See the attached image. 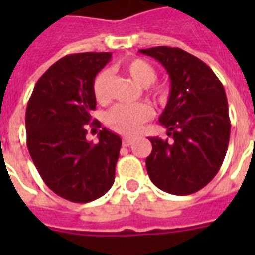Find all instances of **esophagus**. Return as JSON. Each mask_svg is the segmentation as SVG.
<instances>
[{"instance_id":"obj_1","label":"esophagus","mask_w":255,"mask_h":255,"mask_svg":"<svg viewBox=\"0 0 255 255\" xmlns=\"http://www.w3.org/2000/svg\"><path fill=\"white\" fill-rule=\"evenodd\" d=\"M132 143H133V139H131V138L123 139V146H126V147H129V146H131Z\"/></svg>"}]
</instances>
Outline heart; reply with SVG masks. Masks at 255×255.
Listing matches in <instances>:
<instances>
[{
  "label": "heart",
  "instance_id": "obj_1",
  "mask_svg": "<svg viewBox=\"0 0 255 255\" xmlns=\"http://www.w3.org/2000/svg\"><path fill=\"white\" fill-rule=\"evenodd\" d=\"M123 69L140 86L147 87L153 84L157 79L154 67L142 58H132L122 64ZM149 89V87H147ZM93 93L95 100L100 104H106L111 98V72L108 69L101 71L94 79ZM151 95L158 100H164L166 91L164 89H150ZM153 116V111L146 104H133V105H117L108 112L106 124L113 131L132 136L140 131L144 123Z\"/></svg>",
  "mask_w": 255,
  "mask_h": 255
}]
</instances>
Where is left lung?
<instances>
[{
	"label": "left lung",
	"instance_id": "1",
	"mask_svg": "<svg viewBox=\"0 0 255 255\" xmlns=\"http://www.w3.org/2000/svg\"><path fill=\"white\" fill-rule=\"evenodd\" d=\"M139 52L162 64L171 79L160 123L172 140L149 138L150 180L173 195L194 194L217 175L228 149L231 123L225 90L206 64L179 47Z\"/></svg>",
	"mask_w": 255,
	"mask_h": 255
}]
</instances>
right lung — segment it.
Returning <instances> with one entry per match:
<instances>
[{"label": "right lung", "mask_w": 255, "mask_h": 255, "mask_svg": "<svg viewBox=\"0 0 255 255\" xmlns=\"http://www.w3.org/2000/svg\"><path fill=\"white\" fill-rule=\"evenodd\" d=\"M111 57L65 56L39 78L27 105V147L34 165L47 187L71 202H91L115 182L122 139L102 128L94 144L86 139L84 127L97 105L94 79Z\"/></svg>", "instance_id": "obj_1"}]
</instances>
